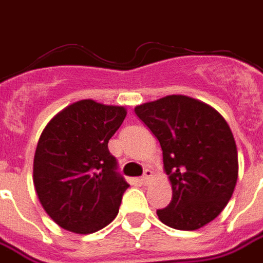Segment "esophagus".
I'll return each instance as SVG.
<instances>
[{"mask_svg": "<svg viewBox=\"0 0 263 263\" xmlns=\"http://www.w3.org/2000/svg\"><path fill=\"white\" fill-rule=\"evenodd\" d=\"M151 177H152V171H151V169H145V171H143V176L141 177V183H142V184H146V183L151 180Z\"/></svg>", "mask_w": 263, "mask_h": 263, "instance_id": "obj_1", "label": "esophagus"}]
</instances>
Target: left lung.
Returning <instances> with one entry per match:
<instances>
[{"label": "left lung", "mask_w": 263, "mask_h": 263, "mask_svg": "<svg viewBox=\"0 0 263 263\" xmlns=\"http://www.w3.org/2000/svg\"><path fill=\"white\" fill-rule=\"evenodd\" d=\"M158 138L172 201L158 210L167 227L193 231L213 221L230 201L238 179V154L230 126L209 104L166 96L135 107Z\"/></svg>", "instance_id": "obj_1"}]
</instances>
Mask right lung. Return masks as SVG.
<instances>
[{"label": "right lung", "mask_w": 263, "mask_h": 263, "mask_svg": "<svg viewBox=\"0 0 263 263\" xmlns=\"http://www.w3.org/2000/svg\"><path fill=\"white\" fill-rule=\"evenodd\" d=\"M125 117L124 107L81 100L45 126L33 159V184L45 211L67 231L91 234L118 214L129 184L117 172L108 141Z\"/></svg>", "instance_id": "add662e5"}]
</instances>
